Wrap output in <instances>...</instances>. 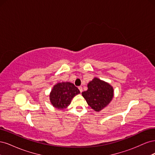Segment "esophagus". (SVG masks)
Wrapping results in <instances>:
<instances>
[{"mask_svg":"<svg viewBox=\"0 0 155 155\" xmlns=\"http://www.w3.org/2000/svg\"><path fill=\"white\" fill-rule=\"evenodd\" d=\"M78 88H79V91H80V92L81 93L82 92V91H83V88H82V87H78Z\"/></svg>","mask_w":155,"mask_h":155,"instance_id":"obj_1","label":"esophagus"}]
</instances>
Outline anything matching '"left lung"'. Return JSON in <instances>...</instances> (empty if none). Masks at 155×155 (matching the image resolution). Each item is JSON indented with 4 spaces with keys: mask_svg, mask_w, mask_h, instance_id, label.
Masks as SVG:
<instances>
[{
    "mask_svg": "<svg viewBox=\"0 0 155 155\" xmlns=\"http://www.w3.org/2000/svg\"><path fill=\"white\" fill-rule=\"evenodd\" d=\"M88 90L82 92L88 105L96 111L105 108L113 97V88L109 83L94 78L87 85Z\"/></svg>",
    "mask_w": 155,
    "mask_h": 155,
    "instance_id": "obj_1",
    "label": "left lung"
}]
</instances>
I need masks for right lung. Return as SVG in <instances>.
<instances>
[{
	"label": "right lung",
	"mask_w": 155,
	"mask_h": 155,
	"mask_svg": "<svg viewBox=\"0 0 155 155\" xmlns=\"http://www.w3.org/2000/svg\"><path fill=\"white\" fill-rule=\"evenodd\" d=\"M79 93L80 91L74 84L69 82L59 83L51 91L50 100L54 107L62 110L67 107L72 98Z\"/></svg>",
	"instance_id": "obj_1"
}]
</instances>
